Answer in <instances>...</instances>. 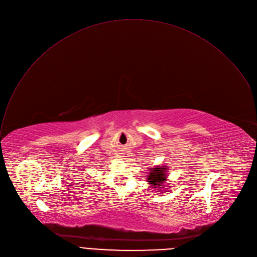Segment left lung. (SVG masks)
Here are the masks:
<instances>
[{"mask_svg": "<svg viewBox=\"0 0 257 257\" xmlns=\"http://www.w3.org/2000/svg\"><path fill=\"white\" fill-rule=\"evenodd\" d=\"M166 171H167V168L165 167L157 166L156 168H152L148 175L147 181L155 188L164 190V187H167V186H162V184L166 181V177H167ZM158 192H161V191H158Z\"/></svg>", "mask_w": 257, "mask_h": 257, "instance_id": "obj_1", "label": "left lung"}]
</instances>
